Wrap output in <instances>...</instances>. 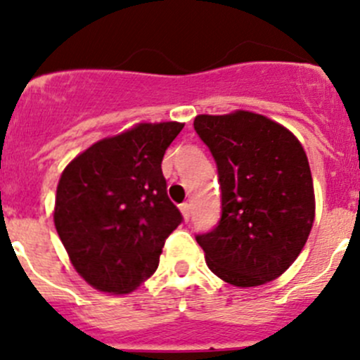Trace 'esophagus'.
<instances>
[{
	"instance_id": "esophagus-1",
	"label": "esophagus",
	"mask_w": 360,
	"mask_h": 360,
	"mask_svg": "<svg viewBox=\"0 0 360 360\" xmlns=\"http://www.w3.org/2000/svg\"><path fill=\"white\" fill-rule=\"evenodd\" d=\"M179 209H181V212H183L184 221H190V217H191V207H190V203H188V202L181 203Z\"/></svg>"
}]
</instances>
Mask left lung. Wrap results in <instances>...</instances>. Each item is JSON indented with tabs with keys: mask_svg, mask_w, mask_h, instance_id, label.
<instances>
[{
	"mask_svg": "<svg viewBox=\"0 0 360 360\" xmlns=\"http://www.w3.org/2000/svg\"><path fill=\"white\" fill-rule=\"evenodd\" d=\"M193 127L216 160L221 186V219L197 235L207 266L237 288L281 277L315 217L303 146L281 123L250 111L198 115Z\"/></svg>",
	"mask_w": 360,
	"mask_h": 360,
	"instance_id": "8db88e82",
	"label": "left lung"
}]
</instances>
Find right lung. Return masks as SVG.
<instances>
[{
  "instance_id": "obj_1",
  "label": "right lung",
  "mask_w": 360,
  "mask_h": 360,
  "mask_svg": "<svg viewBox=\"0 0 360 360\" xmlns=\"http://www.w3.org/2000/svg\"><path fill=\"white\" fill-rule=\"evenodd\" d=\"M184 123H139L92 144L64 169L53 223L69 259L92 288L125 294L158 268L183 221L167 195L162 160Z\"/></svg>"
}]
</instances>
